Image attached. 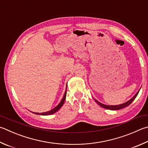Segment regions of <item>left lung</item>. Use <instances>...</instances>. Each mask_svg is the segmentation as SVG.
<instances>
[{
  "label": "left lung",
  "mask_w": 148,
  "mask_h": 148,
  "mask_svg": "<svg viewBox=\"0 0 148 148\" xmlns=\"http://www.w3.org/2000/svg\"><path fill=\"white\" fill-rule=\"evenodd\" d=\"M139 90L136 93V95L134 96L132 98L130 99V100L126 101L125 103H123L122 104H120V105H116V106H108V105H105V104L101 103H100V102H99L98 101H97L96 100H95V101H96V103H97L99 105V106L102 107H103L104 109H109V110H119V109L124 108V107H127L128 106H130V105L133 101V100H135L136 96H137L139 92Z\"/></svg>",
  "instance_id": "obj_1"
}]
</instances>
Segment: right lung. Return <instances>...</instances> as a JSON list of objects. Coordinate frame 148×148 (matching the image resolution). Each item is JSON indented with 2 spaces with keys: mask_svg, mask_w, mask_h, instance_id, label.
<instances>
[{
  "mask_svg": "<svg viewBox=\"0 0 148 148\" xmlns=\"http://www.w3.org/2000/svg\"><path fill=\"white\" fill-rule=\"evenodd\" d=\"M66 95V91L65 92V94H64V95H63V97L62 98V100H61L60 103H59L56 107H54V108L52 109V110H50V111H47V112H41V113H39V112H33V113L36 114L44 115V116H45V115H50V114H52L53 113H55L56 112H57L58 110L60 109L61 107H62V106L63 105L64 102H65V100Z\"/></svg>",
  "mask_w": 148,
  "mask_h": 148,
  "instance_id": "add662e5",
  "label": "right lung"
}]
</instances>
